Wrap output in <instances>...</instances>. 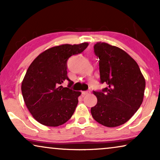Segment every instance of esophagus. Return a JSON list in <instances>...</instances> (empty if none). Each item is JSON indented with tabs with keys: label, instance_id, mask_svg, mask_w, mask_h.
<instances>
[{
	"label": "esophagus",
	"instance_id": "1",
	"mask_svg": "<svg viewBox=\"0 0 160 160\" xmlns=\"http://www.w3.org/2000/svg\"><path fill=\"white\" fill-rule=\"evenodd\" d=\"M89 92H89V91H83L82 92V96H85V95H88V94H89Z\"/></svg>",
	"mask_w": 160,
	"mask_h": 160
}]
</instances>
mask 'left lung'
<instances>
[{
  "label": "left lung",
  "instance_id": "8db88e82",
  "mask_svg": "<svg viewBox=\"0 0 160 160\" xmlns=\"http://www.w3.org/2000/svg\"><path fill=\"white\" fill-rule=\"evenodd\" d=\"M94 52L99 58L100 83L108 87L93 91L98 102L91 108L92 116L103 126L122 125L142 104L145 78L137 62L120 48L98 42Z\"/></svg>",
  "mask_w": 160,
  "mask_h": 160
}]
</instances>
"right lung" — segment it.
Segmentation results:
<instances>
[{"label":"right lung","instance_id":"1","mask_svg":"<svg viewBox=\"0 0 160 160\" xmlns=\"http://www.w3.org/2000/svg\"><path fill=\"white\" fill-rule=\"evenodd\" d=\"M88 43L62 44L41 53L28 68L22 82L26 106L37 122L45 126L58 127L71 119L81 92L70 88L73 82L67 76V61L82 53ZM68 80V88L62 83Z\"/></svg>","mask_w":160,"mask_h":160}]
</instances>
